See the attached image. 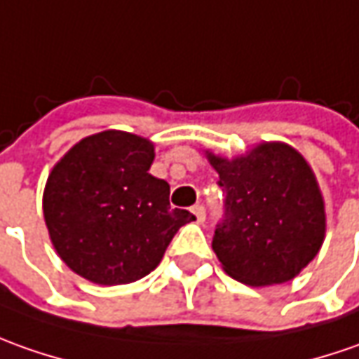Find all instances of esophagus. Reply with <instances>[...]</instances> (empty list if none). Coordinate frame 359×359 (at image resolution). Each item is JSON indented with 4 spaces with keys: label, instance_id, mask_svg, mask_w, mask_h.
Segmentation results:
<instances>
[{
    "label": "esophagus",
    "instance_id": "34e87169",
    "mask_svg": "<svg viewBox=\"0 0 359 359\" xmlns=\"http://www.w3.org/2000/svg\"><path fill=\"white\" fill-rule=\"evenodd\" d=\"M191 211H194V215H196V219L199 221V223H203V221H205V208H203V205H196Z\"/></svg>",
    "mask_w": 359,
    "mask_h": 359
}]
</instances>
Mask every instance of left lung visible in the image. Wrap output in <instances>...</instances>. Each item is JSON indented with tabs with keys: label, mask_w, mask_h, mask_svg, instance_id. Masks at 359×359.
<instances>
[{
	"label": "left lung",
	"mask_w": 359,
	"mask_h": 359,
	"mask_svg": "<svg viewBox=\"0 0 359 359\" xmlns=\"http://www.w3.org/2000/svg\"><path fill=\"white\" fill-rule=\"evenodd\" d=\"M225 194L213 251L225 273L249 286L288 283L318 255L326 213L306 160L283 142H264L227 160L208 151Z\"/></svg>",
	"instance_id": "left-lung-1"
}]
</instances>
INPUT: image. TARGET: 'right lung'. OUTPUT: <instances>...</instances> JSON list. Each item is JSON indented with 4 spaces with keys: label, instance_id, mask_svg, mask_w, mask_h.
I'll list each match as a JSON object with an SVG mask.
<instances>
[{
    "label": "right lung",
    "instance_id": "obj_1",
    "mask_svg": "<svg viewBox=\"0 0 359 359\" xmlns=\"http://www.w3.org/2000/svg\"><path fill=\"white\" fill-rule=\"evenodd\" d=\"M151 162L150 140L104 130L74 144L53 168L43 215L53 247L76 275L96 285L134 283L196 219L172 209L170 185L148 172Z\"/></svg>",
    "mask_w": 359,
    "mask_h": 359
}]
</instances>
